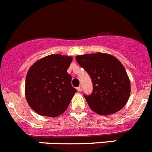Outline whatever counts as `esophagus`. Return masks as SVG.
Returning <instances> with one entry per match:
<instances>
[{"label": "esophagus", "mask_w": 152, "mask_h": 152, "mask_svg": "<svg viewBox=\"0 0 152 152\" xmlns=\"http://www.w3.org/2000/svg\"><path fill=\"white\" fill-rule=\"evenodd\" d=\"M77 90H78V92H81V91L83 90V88H82V86H79V87H78Z\"/></svg>", "instance_id": "obj_1"}]
</instances>
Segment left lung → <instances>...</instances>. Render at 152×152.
Returning <instances> with one entry per match:
<instances>
[{
	"instance_id": "1",
	"label": "left lung",
	"mask_w": 152,
	"mask_h": 152,
	"mask_svg": "<svg viewBox=\"0 0 152 152\" xmlns=\"http://www.w3.org/2000/svg\"><path fill=\"white\" fill-rule=\"evenodd\" d=\"M92 80V92L84 94L95 113L110 115L122 109L130 96V81L123 65L109 54L97 53L76 57Z\"/></svg>"
}]
</instances>
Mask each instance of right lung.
Instances as JSON below:
<instances>
[{"mask_svg": "<svg viewBox=\"0 0 152 152\" xmlns=\"http://www.w3.org/2000/svg\"><path fill=\"white\" fill-rule=\"evenodd\" d=\"M72 58L53 54L34 63L27 72L25 96L30 106L41 115L56 117L66 110L76 92L67 72Z\"/></svg>", "mask_w": 152, "mask_h": 152, "instance_id": "obj_1", "label": "right lung"}]
</instances>
